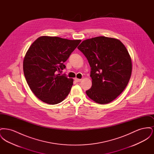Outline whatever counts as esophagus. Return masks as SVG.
<instances>
[{"label":"esophagus","instance_id":"esophagus-1","mask_svg":"<svg viewBox=\"0 0 154 154\" xmlns=\"http://www.w3.org/2000/svg\"><path fill=\"white\" fill-rule=\"evenodd\" d=\"M74 80H75V82H80L81 79H77V78H75V79H74Z\"/></svg>","mask_w":154,"mask_h":154}]
</instances>
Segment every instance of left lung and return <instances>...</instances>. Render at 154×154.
<instances>
[{
    "mask_svg": "<svg viewBox=\"0 0 154 154\" xmlns=\"http://www.w3.org/2000/svg\"><path fill=\"white\" fill-rule=\"evenodd\" d=\"M91 67L88 97L100 104L112 102L127 86L132 74L129 52L119 40L104 36L83 41L78 47Z\"/></svg>",
    "mask_w": 154,
    "mask_h": 154,
    "instance_id": "obj_1",
    "label": "left lung"
}]
</instances>
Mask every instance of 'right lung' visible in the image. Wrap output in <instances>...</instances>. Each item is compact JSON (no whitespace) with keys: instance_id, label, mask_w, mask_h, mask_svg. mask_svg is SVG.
<instances>
[{"instance_id":"1","label":"right lung","mask_w":154,"mask_h":154,"mask_svg":"<svg viewBox=\"0 0 154 154\" xmlns=\"http://www.w3.org/2000/svg\"><path fill=\"white\" fill-rule=\"evenodd\" d=\"M81 42L42 36L30 45L23 59V73L31 91L43 102L58 104L70 93L73 80L58 73Z\"/></svg>"}]
</instances>
